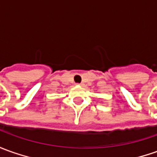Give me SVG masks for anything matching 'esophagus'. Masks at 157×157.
<instances>
[{
  "mask_svg": "<svg viewBox=\"0 0 157 157\" xmlns=\"http://www.w3.org/2000/svg\"><path fill=\"white\" fill-rule=\"evenodd\" d=\"M77 85H78V86H82L83 85V83L82 82V83H78V84H77Z\"/></svg>",
  "mask_w": 157,
  "mask_h": 157,
  "instance_id": "obj_1",
  "label": "esophagus"
}]
</instances>
